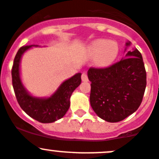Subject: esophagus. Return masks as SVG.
I'll use <instances>...</instances> for the list:
<instances>
[{
    "instance_id": "34e87169",
    "label": "esophagus",
    "mask_w": 159,
    "mask_h": 159,
    "mask_svg": "<svg viewBox=\"0 0 159 159\" xmlns=\"http://www.w3.org/2000/svg\"><path fill=\"white\" fill-rule=\"evenodd\" d=\"M81 80H82V81H84V82H87V81H89V78H88V75H87V74L83 73L82 75H81Z\"/></svg>"
}]
</instances>
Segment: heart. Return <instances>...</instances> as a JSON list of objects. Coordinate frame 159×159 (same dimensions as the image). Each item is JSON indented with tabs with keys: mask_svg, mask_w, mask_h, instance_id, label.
<instances>
[{
	"mask_svg": "<svg viewBox=\"0 0 159 159\" xmlns=\"http://www.w3.org/2000/svg\"><path fill=\"white\" fill-rule=\"evenodd\" d=\"M88 53L90 59H95L96 66L107 67L116 60L119 53V46L112 40L97 39L90 44Z\"/></svg>",
	"mask_w": 159,
	"mask_h": 159,
	"instance_id": "b5f03b06",
	"label": "heart"
}]
</instances>
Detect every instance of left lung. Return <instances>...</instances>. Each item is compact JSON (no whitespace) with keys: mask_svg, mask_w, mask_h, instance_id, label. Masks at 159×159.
I'll list each match as a JSON object with an SVG mask.
<instances>
[{"mask_svg":"<svg viewBox=\"0 0 159 159\" xmlns=\"http://www.w3.org/2000/svg\"><path fill=\"white\" fill-rule=\"evenodd\" d=\"M131 45L126 41V48ZM90 104L95 113L108 122H118L133 114L141 103L147 75L141 54L136 48L107 68H90Z\"/></svg>","mask_w":159,"mask_h":159,"instance_id":"obj_1","label":"left lung"}]
</instances>
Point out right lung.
Listing matches in <instances>:
<instances>
[{"instance_id":"add662e5","label":"right lung","mask_w":159,"mask_h":159,"mask_svg":"<svg viewBox=\"0 0 159 159\" xmlns=\"http://www.w3.org/2000/svg\"><path fill=\"white\" fill-rule=\"evenodd\" d=\"M38 46H23L19 49L11 70L12 85L19 106L30 117L41 123H52L63 118L67 112L70 104L71 95L81 82V74L78 73L63 81L56 92L48 97L32 96L22 81L20 63L22 56L28 49Z\"/></svg>"}]
</instances>
